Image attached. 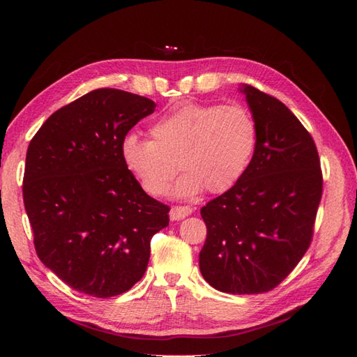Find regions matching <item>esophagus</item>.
I'll return each instance as SVG.
<instances>
[{"label":"esophagus","mask_w":357,"mask_h":357,"mask_svg":"<svg viewBox=\"0 0 357 357\" xmlns=\"http://www.w3.org/2000/svg\"><path fill=\"white\" fill-rule=\"evenodd\" d=\"M193 208L190 206H174L170 210V219L172 221H179V219H184L192 215Z\"/></svg>","instance_id":"obj_1"}]
</instances>
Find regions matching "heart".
Here are the masks:
<instances>
[{
  "label": "heart",
  "mask_w": 357,
  "mask_h": 357,
  "mask_svg": "<svg viewBox=\"0 0 357 357\" xmlns=\"http://www.w3.org/2000/svg\"><path fill=\"white\" fill-rule=\"evenodd\" d=\"M151 139L127 133L121 158L141 187L164 196L183 169L176 193L195 196L229 190L244 176L257 147V126L241 104H185L159 116Z\"/></svg>",
  "instance_id": "1"
}]
</instances>
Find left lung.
Masks as SVG:
<instances>
[{
  "label": "left lung",
  "instance_id": "1",
  "mask_svg": "<svg viewBox=\"0 0 357 357\" xmlns=\"http://www.w3.org/2000/svg\"><path fill=\"white\" fill-rule=\"evenodd\" d=\"M239 90L257 147L244 176L201 208L199 268L219 291L259 294L282 282L312 244L322 170L312 135L285 104L253 86Z\"/></svg>",
  "mask_w": 357,
  "mask_h": 357
}]
</instances>
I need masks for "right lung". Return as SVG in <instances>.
Masks as SVG:
<instances>
[{
  "mask_svg": "<svg viewBox=\"0 0 357 357\" xmlns=\"http://www.w3.org/2000/svg\"><path fill=\"white\" fill-rule=\"evenodd\" d=\"M156 104L96 89L56 110L27 149L22 198L36 255L73 290L118 296L147 270L150 241L169 206L127 170L121 141Z\"/></svg>",
  "mask_w": 357,
  "mask_h": 357,
  "instance_id": "right-lung-1",
  "label": "right lung"
}]
</instances>
